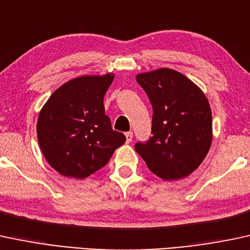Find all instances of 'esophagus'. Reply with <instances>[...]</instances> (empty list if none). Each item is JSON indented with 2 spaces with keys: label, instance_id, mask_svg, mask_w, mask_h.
I'll list each match as a JSON object with an SVG mask.
<instances>
[{
  "label": "esophagus",
  "instance_id": "34e87169",
  "mask_svg": "<svg viewBox=\"0 0 250 250\" xmlns=\"http://www.w3.org/2000/svg\"><path fill=\"white\" fill-rule=\"evenodd\" d=\"M125 137H126V143H131V142H132V138H133V133L132 132H126Z\"/></svg>",
  "mask_w": 250,
  "mask_h": 250
}]
</instances>
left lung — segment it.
<instances>
[{"label":"left lung","instance_id":"obj_1","mask_svg":"<svg viewBox=\"0 0 250 250\" xmlns=\"http://www.w3.org/2000/svg\"><path fill=\"white\" fill-rule=\"evenodd\" d=\"M137 83L153 108L152 137L137 143L147 167L164 181L188 177L208 155L212 140L211 108L206 94L175 69L139 73Z\"/></svg>","mask_w":250,"mask_h":250}]
</instances>
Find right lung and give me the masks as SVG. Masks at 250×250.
Returning a JSON list of instances; mask_svg holds the SVG:
<instances>
[{
    "label": "right lung",
    "instance_id": "1",
    "mask_svg": "<svg viewBox=\"0 0 250 250\" xmlns=\"http://www.w3.org/2000/svg\"><path fill=\"white\" fill-rule=\"evenodd\" d=\"M114 74L81 75L49 97L36 124L40 148L48 164L64 177L83 179L107 164L125 143L112 130L104 95Z\"/></svg>",
    "mask_w": 250,
    "mask_h": 250
}]
</instances>
